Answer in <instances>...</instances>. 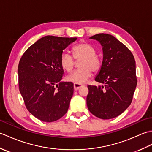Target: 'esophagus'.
Instances as JSON below:
<instances>
[{
    "mask_svg": "<svg viewBox=\"0 0 152 152\" xmlns=\"http://www.w3.org/2000/svg\"><path fill=\"white\" fill-rule=\"evenodd\" d=\"M82 86V84H78V83H74V89L75 90V91H76V90L79 89Z\"/></svg>",
    "mask_w": 152,
    "mask_h": 152,
    "instance_id": "esophagus-1",
    "label": "esophagus"
}]
</instances>
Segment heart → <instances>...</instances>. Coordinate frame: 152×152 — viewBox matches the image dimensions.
<instances>
[{
    "mask_svg": "<svg viewBox=\"0 0 152 152\" xmlns=\"http://www.w3.org/2000/svg\"><path fill=\"white\" fill-rule=\"evenodd\" d=\"M74 58L80 61V69L74 71L67 77L69 82L78 84L85 83L92 75V72H98L102 66V61L96 56L95 48L87 42L80 43L72 48ZM74 58L67 52H63L60 57V65L66 72H70L74 67Z\"/></svg>",
    "mask_w": 152,
    "mask_h": 152,
    "instance_id": "1",
    "label": "heart"
}]
</instances>
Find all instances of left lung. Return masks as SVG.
Returning a JSON list of instances; mask_svg holds the SVG:
<instances>
[{"label": "left lung", "mask_w": 152, "mask_h": 152, "mask_svg": "<svg viewBox=\"0 0 152 152\" xmlns=\"http://www.w3.org/2000/svg\"><path fill=\"white\" fill-rule=\"evenodd\" d=\"M89 38L97 40L102 46V66L95 80L104 86H88L87 106L96 117L114 118L132 102L137 84L134 58L131 51L111 34L100 33Z\"/></svg>", "instance_id": "8db88e82"}]
</instances>
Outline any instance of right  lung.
<instances>
[{"mask_svg":"<svg viewBox=\"0 0 152 152\" xmlns=\"http://www.w3.org/2000/svg\"><path fill=\"white\" fill-rule=\"evenodd\" d=\"M77 38L46 36L25 51L18 65L19 88L26 108L45 122L66 114L74 92L72 82H61L63 51Z\"/></svg>","mask_w":152,"mask_h":152,"instance_id":"obj_1","label":"right lung"}]
</instances>
